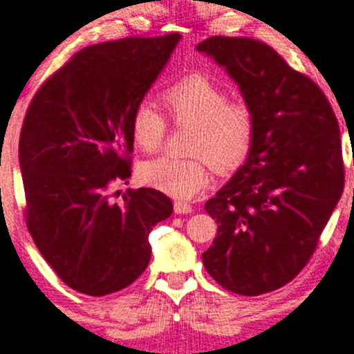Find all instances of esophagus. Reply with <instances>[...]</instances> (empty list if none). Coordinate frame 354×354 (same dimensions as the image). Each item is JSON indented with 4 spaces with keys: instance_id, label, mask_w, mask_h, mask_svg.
Here are the masks:
<instances>
[{
    "instance_id": "1",
    "label": "esophagus",
    "mask_w": 354,
    "mask_h": 354,
    "mask_svg": "<svg viewBox=\"0 0 354 354\" xmlns=\"http://www.w3.org/2000/svg\"><path fill=\"white\" fill-rule=\"evenodd\" d=\"M174 212L176 214H188V212H192V205L187 202H174Z\"/></svg>"
}]
</instances>
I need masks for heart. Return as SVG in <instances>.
<instances>
[{"mask_svg": "<svg viewBox=\"0 0 354 354\" xmlns=\"http://www.w3.org/2000/svg\"><path fill=\"white\" fill-rule=\"evenodd\" d=\"M162 102L176 124L194 128L190 153L195 159L157 157L140 167L145 185L188 201L201 194L211 181V167L230 173L245 160L254 140V118L242 102H230L228 93L212 79L192 74L164 91ZM167 122L150 102L136 105L131 115V136L145 152L159 149ZM206 158L204 160L203 157Z\"/></svg>", "mask_w": 354, "mask_h": 354, "instance_id": "1", "label": "heart"}]
</instances>
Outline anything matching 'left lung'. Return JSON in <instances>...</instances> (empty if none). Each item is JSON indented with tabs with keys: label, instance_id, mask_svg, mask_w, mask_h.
<instances>
[{
	"label": "left lung",
	"instance_id": "1",
	"mask_svg": "<svg viewBox=\"0 0 354 354\" xmlns=\"http://www.w3.org/2000/svg\"><path fill=\"white\" fill-rule=\"evenodd\" d=\"M197 51L225 68L254 118L245 162L205 202L218 233L202 261L230 292H272L304 268L342 195L337 119L320 88L268 44L214 36Z\"/></svg>",
	"mask_w": 354,
	"mask_h": 354
}]
</instances>
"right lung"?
<instances>
[{
  "instance_id": "add662e5",
  "label": "right lung",
  "mask_w": 354,
  "mask_h": 354,
  "mask_svg": "<svg viewBox=\"0 0 354 354\" xmlns=\"http://www.w3.org/2000/svg\"><path fill=\"white\" fill-rule=\"evenodd\" d=\"M180 34L128 37L75 53L37 91L24 119L19 162L27 228L71 289L107 296L150 261L149 233L173 212L169 197L138 188L111 201L131 176V115L169 62Z\"/></svg>"
}]
</instances>
